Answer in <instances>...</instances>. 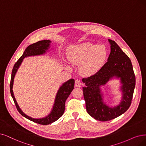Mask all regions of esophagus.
<instances>
[{
  "label": "esophagus",
  "instance_id": "esophagus-1",
  "mask_svg": "<svg viewBox=\"0 0 146 146\" xmlns=\"http://www.w3.org/2000/svg\"><path fill=\"white\" fill-rule=\"evenodd\" d=\"M81 85H82V83H81V82L80 81V80H75V83H74V86L76 87H81Z\"/></svg>",
  "mask_w": 146,
  "mask_h": 146
}]
</instances>
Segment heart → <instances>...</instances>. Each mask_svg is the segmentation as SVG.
Wrapping results in <instances>:
<instances>
[{
	"mask_svg": "<svg viewBox=\"0 0 146 146\" xmlns=\"http://www.w3.org/2000/svg\"><path fill=\"white\" fill-rule=\"evenodd\" d=\"M107 54L105 46L84 42L70 47L67 52V59L72 64L79 66V72L82 75L90 76L104 64ZM67 68L70 67L67 66Z\"/></svg>",
	"mask_w": 146,
	"mask_h": 146,
	"instance_id": "heart-1",
	"label": "heart"
}]
</instances>
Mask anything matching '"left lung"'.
<instances>
[{
	"label": "left lung",
	"instance_id": "obj_1",
	"mask_svg": "<svg viewBox=\"0 0 146 146\" xmlns=\"http://www.w3.org/2000/svg\"><path fill=\"white\" fill-rule=\"evenodd\" d=\"M111 52L108 61L98 72L90 77L83 78V93L87 111L94 119L106 121L125 113L130 107L135 87V76L131 59L117 43L108 40ZM113 77L120 78L123 94L119 105L110 107L104 103L100 87Z\"/></svg>",
	"mask_w": 146,
	"mask_h": 146
}]
</instances>
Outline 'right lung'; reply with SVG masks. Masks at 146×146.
Returning a JSON list of instances; mask_svg holds the SVG:
<instances>
[{"label": "right lung", "mask_w": 146, "mask_h": 146, "mask_svg": "<svg viewBox=\"0 0 146 146\" xmlns=\"http://www.w3.org/2000/svg\"><path fill=\"white\" fill-rule=\"evenodd\" d=\"M50 42L51 41L50 40H42L34 43V44H32L31 45H29L28 47H27L22 56L19 58V60L14 64V67L12 70L11 78L10 82L11 94L16 108H17V109L18 111L20 112V114L21 115L25 117V118H28V120L42 125H49V124H51L54 121L58 120L59 118L63 115L65 110V103H66L67 99L68 98V97L69 96L70 93H71L72 90L74 89V80L73 79H70L68 80H67V82H64L61 86L56 95L55 102H54L53 108L50 113L48 114V115H47L46 117L41 118H32L25 114V113L21 110L17 101L15 100L13 88L14 77L20 66L23 61V59L25 58L28 56L40 55L46 53V52L48 50V48H50Z\"/></svg>", "instance_id": "add662e5"}]
</instances>
